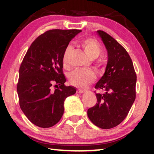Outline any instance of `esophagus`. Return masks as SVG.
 <instances>
[{"instance_id": "obj_1", "label": "esophagus", "mask_w": 154, "mask_h": 154, "mask_svg": "<svg viewBox=\"0 0 154 154\" xmlns=\"http://www.w3.org/2000/svg\"><path fill=\"white\" fill-rule=\"evenodd\" d=\"M85 91H86V90H85V89H78V92L80 94L84 93Z\"/></svg>"}]
</instances>
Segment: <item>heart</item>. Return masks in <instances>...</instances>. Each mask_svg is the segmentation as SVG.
Segmentation results:
<instances>
[{"instance_id":"b5f03b06","label":"heart","mask_w":154,"mask_h":154,"mask_svg":"<svg viewBox=\"0 0 154 154\" xmlns=\"http://www.w3.org/2000/svg\"><path fill=\"white\" fill-rule=\"evenodd\" d=\"M81 45L85 54L91 60L98 57L102 52V48L100 43L94 38H86L81 41ZM71 52V48L68 46L65 50L63 55V64L66 66L69 54ZM69 81L71 85L76 87H85L92 83L94 79V73L90 69H76L71 71L68 75Z\"/></svg>"}]
</instances>
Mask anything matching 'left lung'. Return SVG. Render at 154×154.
<instances>
[{
	"label": "left lung",
	"mask_w": 154,
	"mask_h": 154,
	"mask_svg": "<svg viewBox=\"0 0 154 154\" xmlns=\"http://www.w3.org/2000/svg\"><path fill=\"white\" fill-rule=\"evenodd\" d=\"M108 54L105 72L95 85L104 93H97L95 106L88 110L93 124L102 129L119 125L127 116L135 100L137 75L125 48L103 31H97Z\"/></svg>",
	"instance_id": "8db88e82"
}]
</instances>
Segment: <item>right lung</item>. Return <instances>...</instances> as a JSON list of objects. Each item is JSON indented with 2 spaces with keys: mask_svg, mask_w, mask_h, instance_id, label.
Masks as SVG:
<instances>
[{
  "mask_svg": "<svg viewBox=\"0 0 154 154\" xmlns=\"http://www.w3.org/2000/svg\"><path fill=\"white\" fill-rule=\"evenodd\" d=\"M81 31H46L31 43L25 54L17 87L20 106L27 119L40 128L57 123L64 113L65 100L76 92L73 86L64 85L62 60L69 42ZM54 83L59 87L52 91Z\"/></svg>",
  "mask_w": 154,
  "mask_h": 154,
  "instance_id": "add662e5",
  "label": "right lung"
}]
</instances>
